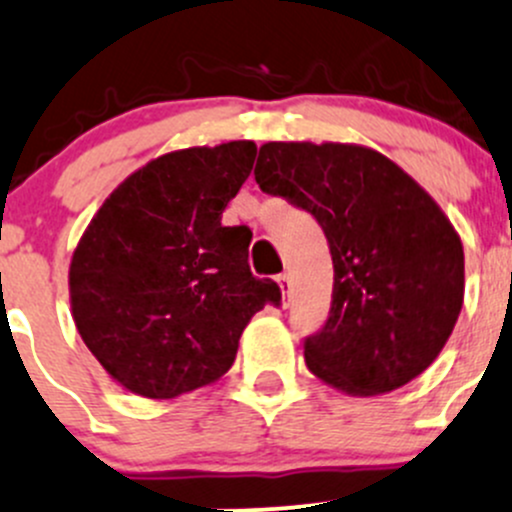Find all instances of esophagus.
I'll use <instances>...</instances> for the list:
<instances>
[{
    "label": "esophagus",
    "mask_w": 512,
    "mask_h": 512,
    "mask_svg": "<svg viewBox=\"0 0 512 512\" xmlns=\"http://www.w3.org/2000/svg\"><path fill=\"white\" fill-rule=\"evenodd\" d=\"M276 281L278 288H281V305L288 308V303H291V276H288V273H281V276H276Z\"/></svg>",
    "instance_id": "esophagus-1"
}]
</instances>
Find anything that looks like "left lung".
<instances>
[{
  "label": "left lung",
  "instance_id": "1",
  "mask_svg": "<svg viewBox=\"0 0 512 512\" xmlns=\"http://www.w3.org/2000/svg\"><path fill=\"white\" fill-rule=\"evenodd\" d=\"M256 182L323 226L333 303L305 365L350 397L404 387L444 350L463 305V244L431 194L352 142H266Z\"/></svg>",
  "mask_w": 512,
  "mask_h": 512
}]
</instances>
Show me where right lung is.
Returning a JSON list of instances; mask_svg holds the SVG:
<instances>
[{
  "instance_id": "add662e5",
  "label": "right lung",
  "mask_w": 512,
  "mask_h": 512,
  "mask_svg": "<svg viewBox=\"0 0 512 512\" xmlns=\"http://www.w3.org/2000/svg\"><path fill=\"white\" fill-rule=\"evenodd\" d=\"M254 160L251 140L167 152L83 231L68 268L73 323L128 392L175 399L217 382L249 320L281 303L276 283L251 276V231L221 226Z\"/></svg>"
}]
</instances>
